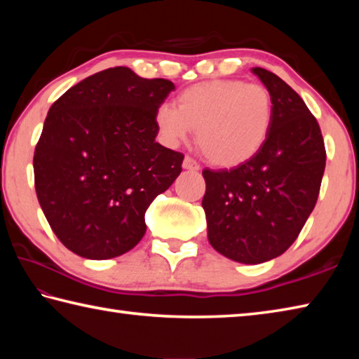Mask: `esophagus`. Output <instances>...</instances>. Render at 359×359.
Instances as JSON below:
<instances>
[{
  "instance_id": "obj_1",
  "label": "esophagus",
  "mask_w": 359,
  "mask_h": 359,
  "mask_svg": "<svg viewBox=\"0 0 359 359\" xmlns=\"http://www.w3.org/2000/svg\"><path fill=\"white\" fill-rule=\"evenodd\" d=\"M184 168H185V169H188V171H199V165H198V161L194 160V158H191V156H185V160H184Z\"/></svg>"
}]
</instances>
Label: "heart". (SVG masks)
I'll use <instances>...</instances> for the list:
<instances>
[{"mask_svg": "<svg viewBox=\"0 0 359 359\" xmlns=\"http://www.w3.org/2000/svg\"><path fill=\"white\" fill-rule=\"evenodd\" d=\"M155 121L169 144L196 131L204 156L217 166L241 165L257 154L272 125L271 93L259 83L210 81L179 95L177 109L158 107Z\"/></svg>", "mask_w": 359, "mask_h": 359, "instance_id": "obj_1", "label": "heart"}]
</instances>
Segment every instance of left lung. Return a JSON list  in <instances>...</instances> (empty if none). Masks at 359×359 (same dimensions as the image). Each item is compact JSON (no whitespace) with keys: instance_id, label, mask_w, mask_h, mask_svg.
I'll return each instance as SVG.
<instances>
[{"instance_id":"left-lung-1","label":"left lung","mask_w":359,"mask_h":359,"mask_svg":"<svg viewBox=\"0 0 359 359\" xmlns=\"http://www.w3.org/2000/svg\"><path fill=\"white\" fill-rule=\"evenodd\" d=\"M272 98V125L250 160L205 168L203 208L218 253L259 264L288 250L317 204L326 150L317 118L274 72L253 68Z\"/></svg>"}]
</instances>
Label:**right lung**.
Masks as SVG:
<instances>
[{"label":"right lung","instance_id":"obj_1","mask_svg":"<svg viewBox=\"0 0 359 359\" xmlns=\"http://www.w3.org/2000/svg\"><path fill=\"white\" fill-rule=\"evenodd\" d=\"M175 87L117 66L83 79L48 109L34 149V188L60 242L109 259L145 234V210L182 171L184 154L155 142L158 107Z\"/></svg>","mask_w":359,"mask_h":359}]
</instances>
